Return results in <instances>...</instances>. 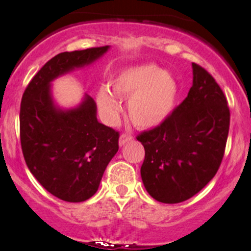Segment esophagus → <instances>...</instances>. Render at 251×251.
I'll return each instance as SVG.
<instances>
[{
    "mask_svg": "<svg viewBox=\"0 0 251 251\" xmlns=\"http://www.w3.org/2000/svg\"><path fill=\"white\" fill-rule=\"evenodd\" d=\"M132 139H133V137H132L131 134L123 133L122 135H120V138H119V145L120 146H124V145H125V144L132 142Z\"/></svg>",
    "mask_w": 251,
    "mask_h": 251,
    "instance_id": "34e87169",
    "label": "esophagus"
}]
</instances>
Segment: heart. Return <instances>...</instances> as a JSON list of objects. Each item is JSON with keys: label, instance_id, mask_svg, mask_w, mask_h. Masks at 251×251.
<instances>
[{"label": "heart", "instance_id": "heart-1", "mask_svg": "<svg viewBox=\"0 0 251 251\" xmlns=\"http://www.w3.org/2000/svg\"><path fill=\"white\" fill-rule=\"evenodd\" d=\"M112 92L119 98H129L128 117L135 126L151 128L162 124L174 109L177 82L171 74L155 65L126 68L112 80ZM100 112L108 123H114L120 113L119 102L106 88L97 94Z\"/></svg>", "mask_w": 251, "mask_h": 251}]
</instances>
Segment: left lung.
I'll return each mask as SVG.
<instances>
[{
  "mask_svg": "<svg viewBox=\"0 0 251 251\" xmlns=\"http://www.w3.org/2000/svg\"><path fill=\"white\" fill-rule=\"evenodd\" d=\"M188 97L157 127L137 137L145 149L140 175L162 203H180L209 183L222 163L230 125L226 98L208 71L192 63Z\"/></svg>",
  "mask_w": 251,
  "mask_h": 251,
  "instance_id": "1",
  "label": "left lung"
}]
</instances>
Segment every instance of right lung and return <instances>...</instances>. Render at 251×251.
I'll return each mask as SVG.
<instances>
[{"label":"right lung","mask_w":251,"mask_h":251,"mask_svg":"<svg viewBox=\"0 0 251 251\" xmlns=\"http://www.w3.org/2000/svg\"><path fill=\"white\" fill-rule=\"evenodd\" d=\"M108 48L57 54L34 75L22 96L20 138L25 164L48 192L71 203L88 200L98 191L119 149V132L98 122L97 105L87 94L75 108L57 107L50 83L91 65Z\"/></svg>","instance_id":"1"}]
</instances>
